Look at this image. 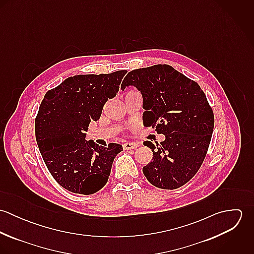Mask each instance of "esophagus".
I'll list each match as a JSON object with an SVG mask.
<instances>
[{"mask_svg": "<svg viewBox=\"0 0 254 254\" xmlns=\"http://www.w3.org/2000/svg\"><path fill=\"white\" fill-rule=\"evenodd\" d=\"M139 145H140L137 144V143H125V144L123 145V148H124L125 150H129V149H134V148L138 147Z\"/></svg>", "mask_w": 254, "mask_h": 254, "instance_id": "1", "label": "esophagus"}]
</instances>
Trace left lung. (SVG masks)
I'll list each match as a JSON object with an SVG mask.
<instances>
[{
	"mask_svg": "<svg viewBox=\"0 0 254 254\" xmlns=\"http://www.w3.org/2000/svg\"><path fill=\"white\" fill-rule=\"evenodd\" d=\"M134 86L143 97L144 125L163 134L160 144L145 141L152 159L143 167L154 187L174 190L200 168L214 128V115L199 85L168 64L128 73L121 89Z\"/></svg>",
	"mask_w": 254,
	"mask_h": 254,
	"instance_id": "left-lung-1",
	"label": "left lung"
}]
</instances>
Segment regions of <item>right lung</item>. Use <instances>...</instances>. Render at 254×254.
Segmentation results:
<instances>
[{"label": "right lung", "mask_w": 254, "mask_h": 254, "mask_svg": "<svg viewBox=\"0 0 254 254\" xmlns=\"http://www.w3.org/2000/svg\"><path fill=\"white\" fill-rule=\"evenodd\" d=\"M126 72L68 77L48 91L40 105L37 145L54 179L71 192L92 194L104 188L115 156L123 149L119 144L107 147L86 141L85 132L116 96Z\"/></svg>", "instance_id": "add662e5"}]
</instances>
